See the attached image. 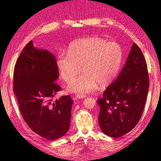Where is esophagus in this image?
<instances>
[{"instance_id": "1", "label": "esophagus", "mask_w": 161, "mask_h": 161, "mask_svg": "<svg viewBox=\"0 0 161 161\" xmlns=\"http://www.w3.org/2000/svg\"><path fill=\"white\" fill-rule=\"evenodd\" d=\"M86 97V95H81V94H77L76 96H75L74 98V100H77V99H82Z\"/></svg>"}]
</instances>
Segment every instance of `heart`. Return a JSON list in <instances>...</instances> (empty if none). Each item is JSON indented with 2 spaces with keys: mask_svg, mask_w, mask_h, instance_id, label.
Returning <instances> with one entry per match:
<instances>
[{
  "mask_svg": "<svg viewBox=\"0 0 161 161\" xmlns=\"http://www.w3.org/2000/svg\"><path fill=\"white\" fill-rule=\"evenodd\" d=\"M123 50L117 42L102 37H86L72 42L67 52L60 50L56 65L61 79L70 81L80 69L83 72L72 80L68 90L84 94L97 89V84H107L114 80L120 70Z\"/></svg>",
  "mask_w": 161,
  "mask_h": 161,
  "instance_id": "b5f03b06",
  "label": "heart"
}]
</instances>
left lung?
I'll return each instance as SVG.
<instances>
[{
	"mask_svg": "<svg viewBox=\"0 0 161 161\" xmlns=\"http://www.w3.org/2000/svg\"><path fill=\"white\" fill-rule=\"evenodd\" d=\"M149 86L146 60L134 43L120 73L97 100L99 124L106 135L118 138L135 127L144 110Z\"/></svg>",
	"mask_w": 161,
	"mask_h": 161,
	"instance_id": "obj_1",
	"label": "left lung"
}]
</instances>
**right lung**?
<instances>
[{
    "instance_id": "add662e5",
    "label": "right lung",
    "mask_w": 161,
    "mask_h": 161,
    "mask_svg": "<svg viewBox=\"0 0 161 161\" xmlns=\"http://www.w3.org/2000/svg\"><path fill=\"white\" fill-rule=\"evenodd\" d=\"M56 59L46 50L24 47L14 70L13 90L24 120L36 134L54 141L68 131L73 100L69 95L53 101L61 88Z\"/></svg>"
}]
</instances>
